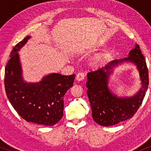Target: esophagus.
<instances>
[{"label":"esophagus","mask_w":151,"mask_h":151,"mask_svg":"<svg viewBox=\"0 0 151 151\" xmlns=\"http://www.w3.org/2000/svg\"><path fill=\"white\" fill-rule=\"evenodd\" d=\"M84 77H85L84 73H82V72H80V73H78L77 74L76 79V80H78V81H82V80H83L84 79Z\"/></svg>","instance_id":"esophagus-1"}]
</instances>
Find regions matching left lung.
Here are the masks:
<instances>
[{
  "label": "left lung",
  "instance_id": "1",
  "mask_svg": "<svg viewBox=\"0 0 151 151\" xmlns=\"http://www.w3.org/2000/svg\"><path fill=\"white\" fill-rule=\"evenodd\" d=\"M124 62H131L136 66L142 87L134 96L122 98L110 90L108 79L113 68ZM148 83V68L137 44L130 51L128 58L114 60L101 69L88 73L86 85L93 120L103 127H109L131 119L141 106Z\"/></svg>",
  "mask_w": 151,
  "mask_h": 151
}]
</instances>
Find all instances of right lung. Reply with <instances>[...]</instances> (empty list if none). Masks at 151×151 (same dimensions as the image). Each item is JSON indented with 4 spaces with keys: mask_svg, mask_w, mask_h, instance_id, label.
<instances>
[{
    "mask_svg": "<svg viewBox=\"0 0 151 151\" xmlns=\"http://www.w3.org/2000/svg\"><path fill=\"white\" fill-rule=\"evenodd\" d=\"M30 38L29 36L25 37L10 53L5 71L6 95L14 109L24 120L53 126L63 116L64 96L73 86L76 75L53 73L44 76L38 82L24 81L18 52Z\"/></svg>",
    "mask_w": 151,
    "mask_h": 151,
    "instance_id": "right-lung-1",
    "label": "right lung"
}]
</instances>
